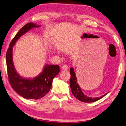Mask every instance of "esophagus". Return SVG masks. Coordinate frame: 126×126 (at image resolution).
Here are the masks:
<instances>
[{"instance_id":"obj_1","label":"esophagus","mask_w":126,"mask_h":126,"mask_svg":"<svg viewBox=\"0 0 126 126\" xmlns=\"http://www.w3.org/2000/svg\"><path fill=\"white\" fill-rule=\"evenodd\" d=\"M61 69H62V70L66 71V70H67L68 69V66L66 65H63L62 66Z\"/></svg>"}]
</instances>
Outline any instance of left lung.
Instances as JSON below:
<instances>
[{
  "label": "left lung",
  "instance_id": "obj_1",
  "mask_svg": "<svg viewBox=\"0 0 126 126\" xmlns=\"http://www.w3.org/2000/svg\"><path fill=\"white\" fill-rule=\"evenodd\" d=\"M70 74H71V78L69 81V84H70V87L71 89V91L72 94L74 97H76L79 101L84 102V103H91V102H94L100 100L103 97H104L105 95H106L108 94H104L100 97H95V98H91V97H87L85 94L82 93V90L79 86V84H78L77 79L76 75H75V72L74 71L73 68H70Z\"/></svg>",
  "mask_w": 126,
  "mask_h": 126
}]
</instances>
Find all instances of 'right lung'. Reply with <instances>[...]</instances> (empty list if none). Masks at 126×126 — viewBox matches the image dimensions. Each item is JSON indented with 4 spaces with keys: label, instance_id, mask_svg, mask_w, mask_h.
Returning a JSON list of instances; mask_svg holds the SVG:
<instances>
[{
    "label": "right lung",
    "instance_id": "add662e5",
    "mask_svg": "<svg viewBox=\"0 0 126 126\" xmlns=\"http://www.w3.org/2000/svg\"><path fill=\"white\" fill-rule=\"evenodd\" d=\"M39 26L30 22L22 27L12 40L6 55L7 75L11 87L17 94L26 99L38 100L44 97L51 89L53 79L60 71L58 65L47 64L39 75L29 79L23 78L16 71L13 62V47L23 34L32 28Z\"/></svg>",
    "mask_w": 126,
    "mask_h": 126
}]
</instances>
